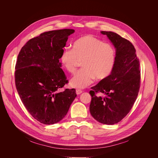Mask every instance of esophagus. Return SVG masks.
<instances>
[{
    "mask_svg": "<svg viewBox=\"0 0 158 158\" xmlns=\"http://www.w3.org/2000/svg\"><path fill=\"white\" fill-rule=\"evenodd\" d=\"M82 92H83V90H81V89H76V93H77V94H78V95L81 94Z\"/></svg>",
    "mask_w": 158,
    "mask_h": 158,
    "instance_id": "esophagus-1",
    "label": "esophagus"
}]
</instances>
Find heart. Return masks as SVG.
Masks as SVG:
<instances>
[{
	"instance_id": "b5f03b06",
	"label": "heart",
	"mask_w": 158,
	"mask_h": 158,
	"mask_svg": "<svg viewBox=\"0 0 158 158\" xmlns=\"http://www.w3.org/2000/svg\"><path fill=\"white\" fill-rule=\"evenodd\" d=\"M116 60L114 47L110 43L91 35L76 39L71 49H64L61 56L62 65L70 73L76 72L80 61L81 69L70 80L71 86L81 89L92 84L95 78L98 80L107 78L113 72Z\"/></svg>"
}]
</instances>
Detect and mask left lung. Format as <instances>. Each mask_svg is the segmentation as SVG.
<instances>
[{
    "instance_id": "left-lung-1",
    "label": "left lung",
    "mask_w": 158,
    "mask_h": 158,
    "mask_svg": "<svg viewBox=\"0 0 158 158\" xmlns=\"http://www.w3.org/2000/svg\"><path fill=\"white\" fill-rule=\"evenodd\" d=\"M116 49V60L111 74L91 88V115L98 122L114 125L121 121L132 108L139 91V60L132 43L112 31H102ZM105 93V98L97 96Z\"/></svg>"
}]
</instances>
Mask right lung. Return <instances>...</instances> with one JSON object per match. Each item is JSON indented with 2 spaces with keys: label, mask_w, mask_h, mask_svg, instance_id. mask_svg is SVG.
Listing matches in <instances>:
<instances>
[{
  "label": "right lung",
  "mask_w": 158,
  "mask_h": 158,
  "mask_svg": "<svg viewBox=\"0 0 158 158\" xmlns=\"http://www.w3.org/2000/svg\"><path fill=\"white\" fill-rule=\"evenodd\" d=\"M73 29L52 30L30 40L19 52L15 66V85L23 105L41 123H58L67 114L77 97L68 83L59 60Z\"/></svg>",
  "instance_id": "1"
}]
</instances>
